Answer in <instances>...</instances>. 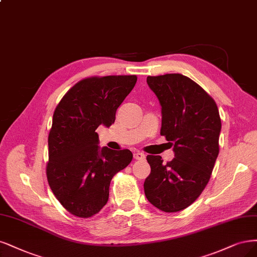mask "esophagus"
<instances>
[{
    "instance_id": "1",
    "label": "esophagus",
    "mask_w": 257,
    "mask_h": 257,
    "mask_svg": "<svg viewBox=\"0 0 257 257\" xmlns=\"http://www.w3.org/2000/svg\"><path fill=\"white\" fill-rule=\"evenodd\" d=\"M134 158L138 159V161H141V159H145L146 158V155L143 152H137V153L134 154Z\"/></svg>"
}]
</instances>
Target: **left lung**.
<instances>
[{
  "mask_svg": "<svg viewBox=\"0 0 257 257\" xmlns=\"http://www.w3.org/2000/svg\"><path fill=\"white\" fill-rule=\"evenodd\" d=\"M147 83L161 103V135L173 146L174 158L165 164L161 156H147L151 173L145 193L158 209L175 213L206 187L219 154L221 119L214 99L187 76H148Z\"/></svg>",
  "mask_w": 257,
  "mask_h": 257,
  "instance_id": "left-lung-1",
  "label": "left lung"
}]
</instances>
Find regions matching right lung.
Masks as SVG:
<instances>
[{
	"label": "right lung",
	"mask_w": 257,
	"mask_h": 257,
	"mask_svg": "<svg viewBox=\"0 0 257 257\" xmlns=\"http://www.w3.org/2000/svg\"><path fill=\"white\" fill-rule=\"evenodd\" d=\"M136 82V75L84 78L56 106L48 138L47 178L70 214L81 218L98 214L108 201L112 176L132 162L127 149L100 148L95 130L112 124Z\"/></svg>",
	"instance_id": "right-lung-1"
}]
</instances>
